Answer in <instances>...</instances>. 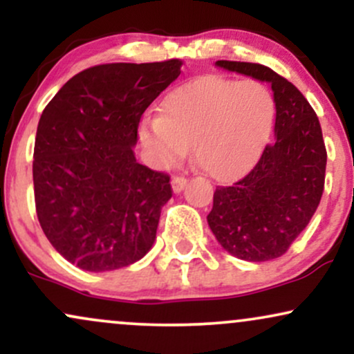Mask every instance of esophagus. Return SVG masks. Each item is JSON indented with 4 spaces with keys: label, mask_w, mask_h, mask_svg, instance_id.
I'll return each mask as SVG.
<instances>
[{
    "label": "esophagus",
    "mask_w": 354,
    "mask_h": 354,
    "mask_svg": "<svg viewBox=\"0 0 354 354\" xmlns=\"http://www.w3.org/2000/svg\"><path fill=\"white\" fill-rule=\"evenodd\" d=\"M171 185H173V191H174V193H180V191L185 189V186L188 185V178H185V176H174L173 181H171Z\"/></svg>",
    "instance_id": "esophagus-1"
}]
</instances>
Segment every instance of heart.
Segmentation results:
<instances>
[{"instance_id":"obj_1","label":"heart","mask_w":354,"mask_h":354,"mask_svg":"<svg viewBox=\"0 0 354 354\" xmlns=\"http://www.w3.org/2000/svg\"><path fill=\"white\" fill-rule=\"evenodd\" d=\"M276 101L266 84L205 75L165 96L160 116L146 118L140 140L163 166L193 145L194 160L213 180L236 181L261 158L273 131Z\"/></svg>"}]
</instances>
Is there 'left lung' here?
I'll return each instance as SVG.
<instances>
[{
  "label": "left lung",
  "instance_id": "1",
  "mask_svg": "<svg viewBox=\"0 0 354 354\" xmlns=\"http://www.w3.org/2000/svg\"><path fill=\"white\" fill-rule=\"evenodd\" d=\"M216 66L271 84L276 101L274 141L233 186H218L208 225L228 253L270 261L288 251L306 228L324 189L326 146L319 120L298 88L271 68L243 61Z\"/></svg>",
  "mask_w": 354,
  "mask_h": 354
}]
</instances>
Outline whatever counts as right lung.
I'll list each match as a JSON object with an SVG mask.
<instances>
[{"instance_id":"right-lung-1","label":"right lung","mask_w":354,"mask_h":354,"mask_svg":"<svg viewBox=\"0 0 354 354\" xmlns=\"http://www.w3.org/2000/svg\"><path fill=\"white\" fill-rule=\"evenodd\" d=\"M183 61L108 63L78 73L44 108L35 140L38 221L58 253L86 271H111L151 250L169 174L136 161L146 111Z\"/></svg>"}]
</instances>
